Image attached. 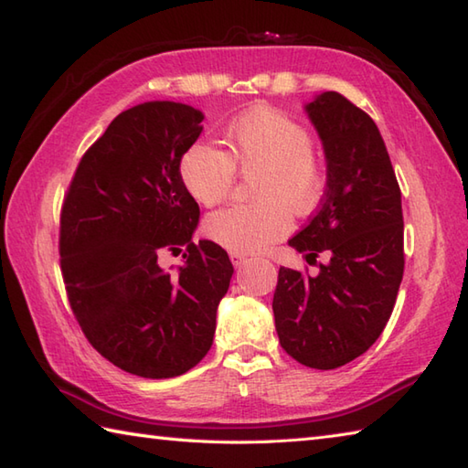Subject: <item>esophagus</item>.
<instances>
[{"mask_svg":"<svg viewBox=\"0 0 468 468\" xmlns=\"http://www.w3.org/2000/svg\"><path fill=\"white\" fill-rule=\"evenodd\" d=\"M229 257H231V263L235 267H241L247 261V255L239 253V251H229Z\"/></svg>","mask_w":468,"mask_h":468,"instance_id":"obj_1","label":"esophagus"}]
</instances>
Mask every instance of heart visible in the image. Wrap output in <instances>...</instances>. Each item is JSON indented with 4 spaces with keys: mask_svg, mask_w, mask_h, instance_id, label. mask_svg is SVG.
I'll list each match as a JSON object with an SVG mask.
<instances>
[{
    "mask_svg": "<svg viewBox=\"0 0 468 468\" xmlns=\"http://www.w3.org/2000/svg\"><path fill=\"white\" fill-rule=\"evenodd\" d=\"M229 154L208 143L185 151L178 175L197 203L215 207L231 193L237 168L257 173L253 205L227 207L207 217L205 233L229 251L251 253L292 227L290 211L312 213L325 186L322 161L307 128L271 106H253L227 128Z\"/></svg>",
    "mask_w": 468,
    "mask_h": 468,
    "instance_id": "heart-1",
    "label": "heart"
}]
</instances>
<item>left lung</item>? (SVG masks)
<instances>
[{
  "mask_svg": "<svg viewBox=\"0 0 468 468\" xmlns=\"http://www.w3.org/2000/svg\"><path fill=\"white\" fill-rule=\"evenodd\" d=\"M325 153L320 208L290 245L317 275L280 267L275 330L293 360L334 370L370 347L390 320L404 273L400 186L376 122L337 92L305 106Z\"/></svg>",
  "mask_w": 468,
  "mask_h": 468,
  "instance_id": "left-lung-1",
  "label": "left lung"
}]
</instances>
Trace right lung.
Here are the masks:
<instances>
[{
  "label": "right lung",
  "instance_id": "1",
  "mask_svg": "<svg viewBox=\"0 0 468 468\" xmlns=\"http://www.w3.org/2000/svg\"><path fill=\"white\" fill-rule=\"evenodd\" d=\"M203 112L144 102L118 114L84 153L59 215V267L88 342L121 370L175 378L211 350L217 305L233 265L213 241H193L198 205L178 165ZM175 274L157 265L180 252Z\"/></svg>",
  "mask_w": 468,
  "mask_h": 468
}]
</instances>
